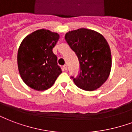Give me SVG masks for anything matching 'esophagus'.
<instances>
[{"instance_id":"34e87169","label":"esophagus","mask_w":132,"mask_h":132,"mask_svg":"<svg viewBox=\"0 0 132 132\" xmlns=\"http://www.w3.org/2000/svg\"><path fill=\"white\" fill-rule=\"evenodd\" d=\"M63 68L64 70H67V69H68V67H67V66H66V65H64V66H63Z\"/></svg>"}]
</instances>
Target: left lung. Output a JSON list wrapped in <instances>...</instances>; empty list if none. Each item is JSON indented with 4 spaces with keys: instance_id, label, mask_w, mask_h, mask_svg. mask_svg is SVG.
I'll return each instance as SVG.
<instances>
[{
    "instance_id": "8db88e82",
    "label": "left lung",
    "mask_w": 132,
    "mask_h": 132,
    "mask_svg": "<svg viewBox=\"0 0 132 132\" xmlns=\"http://www.w3.org/2000/svg\"><path fill=\"white\" fill-rule=\"evenodd\" d=\"M65 39L76 52L80 66L77 87L85 91L99 88L108 78L112 67L111 52L106 38L91 29L81 28L69 31Z\"/></svg>"
}]
</instances>
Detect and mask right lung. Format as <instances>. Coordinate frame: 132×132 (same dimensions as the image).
Listing matches in <instances>:
<instances>
[{
  "label": "right lung",
  "mask_w": 132,
  "mask_h": 132,
  "mask_svg": "<svg viewBox=\"0 0 132 132\" xmlns=\"http://www.w3.org/2000/svg\"><path fill=\"white\" fill-rule=\"evenodd\" d=\"M59 35L47 29H39L21 41L17 53L18 70L21 79L37 91L50 88L62 73L52 49Z\"/></svg>",
  "instance_id": "obj_1"
}]
</instances>
